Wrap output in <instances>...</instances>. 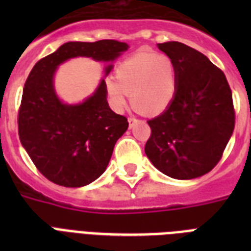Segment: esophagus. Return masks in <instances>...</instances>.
I'll return each mask as SVG.
<instances>
[{
    "label": "esophagus",
    "instance_id": "1",
    "mask_svg": "<svg viewBox=\"0 0 251 251\" xmlns=\"http://www.w3.org/2000/svg\"><path fill=\"white\" fill-rule=\"evenodd\" d=\"M137 122H138V118L129 117V125H130V127H133L134 124H137Z\"/></svg>",
    "mask_w": 251,
    "mask_h": 251
}]
</instances>
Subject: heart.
Listing matches in <instances>:
<instances>
[{"label": "heart", "mask_w": 251, "mask_h": 251, "mask_svg": "<svg viewBox=\"0 0 251 251\" xmlns=\"http://www.w3.org/2000/svg\"><path fill=\"white\" fill-rule=\"evenodd\" d=\"M106 94L116 109L125 108L131 95L134 108L145 114H159L165 110L176 91V69L165 54L138 53L118 65L116 78L105 82Z\"/></svg>", "instance_id": "heart-1"}]
</instances>
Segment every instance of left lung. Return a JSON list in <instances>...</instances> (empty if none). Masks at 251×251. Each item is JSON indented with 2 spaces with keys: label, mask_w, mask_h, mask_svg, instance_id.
<instances>
[{
  "label": "left lung",
  "mask_w": 251,
  "mask_h": 251,
  "mask_svg": "<svg viewBox=\"0 0 251 251\" xmlns=\"http://www.w3.org/2000/svg\"><path fill=\"white\" fill-rule=\"evenodd\" d=\"M157 48L175 65L176 91L167 109L147 121L145 152L172 178H197L214 169L232 137V91L224 73L194 48L178 41Z\"/></svg>",
  "instance_id": "obj_1"
}]
</instances>
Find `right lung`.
Listing matches in <instances>:
<instances>
[{
  "label": "right lung",
  "mask_w": 251,
  "mask_h": 251,
  "mask_svg": "<svg viewBox=\"0 0 251 251\" xmlns=\"http://www.w3.org/2000/svg\"><path fill=\"white\" fill-rule=\"evenodd\" d=\"M129 48L117 40L69 41L37 61L25 80L18 113L22 146L49 181L65 187L86 186L104 173L127 118L114 113L106 101L105 80L80 104L58 99L53 76L62 62L74 57L113 62ZM113 68H105L108 75Z\"/></svg>",
  "instance_id": "add662e5"
}]
</instances>
